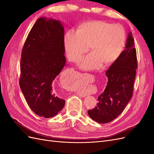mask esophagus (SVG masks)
<instances>
[{
    "label": "esophagus",
    "mask_w": 154,
    "mask_h": 154,
    "mask_svg": "<svg viewBox=\"0 0 154 154\" xmlns=\"http://www.w3.org/2000/svg\"><path fill=\"white\" fill-rule=\"evenodd\" d=\"M80 77H81V76H80ZM78 94H79V96H82V97L85 96V95H84V94H82V93H80V92H78Z\"/></svg>",
    "instance_id": "34e87169"
}]
</instances>
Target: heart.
<instances>
[{
    "label": "heart",
    "instance_id": "1",
    "mask_svg": "<svg viewBox=\"0 0 154 154\" xmlns=\"http://www.w3.org/2000/svg\"><path fill=\"white\" fill-rule=\"evenodd\" d=\"M125 42V30L120 25L101 20L85 22L77 31L70 29L64 36V47L70 61L77 62L88 50L92 53L80 62L85 70L98 69L114 63L122 54Z\"/></svg>",
    "mask_w": 154,
    "mask_h": 154
}]
</instances>
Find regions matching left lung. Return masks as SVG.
<instances>
[{
  "instance_id": "8db88e82",
  "label": "left lung",
  "mask_w": 154,
  "mask_h": 154,
  "mask_svg": "<svg viewBox=\"0 0 154 154\" xmlns=\"http://www.w3.org/2000/svg\"><path fill=\"white\" fill-rule=\"evenodd\" d=\"M132 32L128 34L125 49L105 72L108 82L98 96L94 109L88 114L95 122L107 123L122 113L133 94L137 60Z\"/></svg>"
}]
</instances>
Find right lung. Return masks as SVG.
<instances>
[{"instance_id":"obj_1","label":"right lung","mask_w":154,"mask_h":154,"mask_svg":"<svg viewBox=\"0 0 154 154\" xmlns=\"http://www.w3.org/2000/svg\"><path fill=\"white\" fill-rule=\"evenodd\" d=\"M64 29L58 20L39 18L22 50L19 85L30 109L39 116L53 117L65 105L52 83L66 65Z\"/></svg>"}]
</instances>
